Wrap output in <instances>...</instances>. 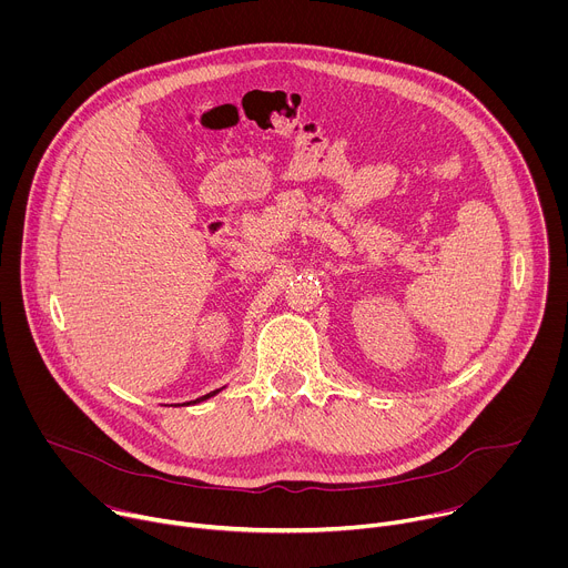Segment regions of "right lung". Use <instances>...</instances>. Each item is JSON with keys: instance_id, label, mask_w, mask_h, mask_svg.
<instances>
[{"instance_id": "obj_1", "label": "right lung", "mask_w": 568, "mask_h": 568, "mask_svg": "<svg viewBox=\"0 0 568 568\" xmlns=\"http://www.w3.org/2000/svg\"><path fill=\"white\" fill-rule=\"evenodd\" d=\"M220 390V388H217ZM217 390H211V393H206V395H202V397H197V399H191V402H184V404H197V402H204V399H209V397H213Z\"/></svg>"}]
</instances>
